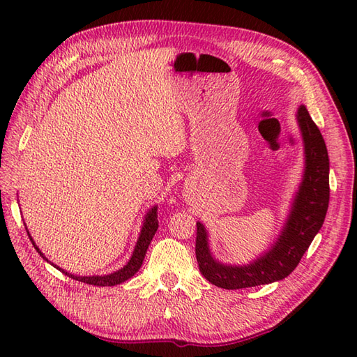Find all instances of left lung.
Instances as JSON below:
<instances>
[{
	"instance_id": "obj_1",
	"label": "left lung",
	"mask_w": 357,
	"mask_h": 357,
	"mask_svg": "<svg viewBox=\"0 0 357 357\" xmlns=\"http://www.w3.org/2000/svg\"><path fill=\"white\" fill-rule=\"evenodd\" d=\"M296 119L304 141V174L282 231L267 252L247 265L219 262L210 252L206 227L196 222V259L199 271L208 282L216 287L239 290L271 284L287 278L298 267L301 257L321 230L330 201L328 151L321 130L313 123L304 104L299 105Z\"/></svg>"
}]
</instances>
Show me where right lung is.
I'll list each match as a JSON object with an SVG mask.
<instances>
[{
  "mask_svg": "<svg viewBox=\"0 0 357 357\" xmlns=\"http://www.w3.org/2000/svg\"><path fill=\"white\" fill-rule=\"evenodd\" d=\"M27 230V229H26ZM158 230V207H151L147 215L144 216V222H142V229H141V233H139V238L138 241H136V245H135V250H133V255L130 259H128V262L124 265L123 268L116 270L115 273H110V275H104V276H75L72 275V273H67L66 270L59 268L58 265L52 264L53 267L58 268L59 271H63L64 275H67L69 278L75 279V280H79V282H86L89 285H96V287H113V285H118V284H123L126 282V280L130 279L132 276L136 275V271H138L141 268L142 265V261L144 257H146V253H147V248L150 245L151 239H153L155 233ZM29 234V231H27ZM30 241H32V244L35 247V250L38 253H40V256L43 257V259H45L47 262H50L47 257H45L41 250L36 247L35 241L32 239V236L29 234Z\"/></svg>",
  "mask_w": 357,
  "mask_h": 357,
  "instance_id": "add662e5",
  "label": "right lung"
}]
</instances>
